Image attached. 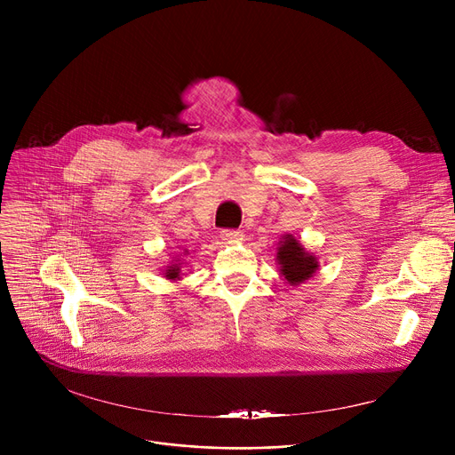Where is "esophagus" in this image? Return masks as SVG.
Listing matches in <instances>:
<instances>
[{
  "label": "esophagus",
  "instance_id": "1",
  "mask_svg": "<svg viewBox=\"0 0 455 455\" xmlns=\"http://www.w3.org/2000/svg\"><path fill=\"white\" fill-rule=\"evenodd\" d=\"M221 237L223 240L227 242V243H237L243 237V234L240 232V230H230V228H227V230H221Z\"/></svg>",
  "mask_w": 455,
  "mask_h": 455
}]
</instances>
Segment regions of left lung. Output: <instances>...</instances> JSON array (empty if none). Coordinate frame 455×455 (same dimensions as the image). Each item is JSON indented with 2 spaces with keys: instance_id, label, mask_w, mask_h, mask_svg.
Instances as JSON below:
<instances>
[{
  "instance_id": "obj_1",
  "label": "left lung",
  "mask_w": 455,
  "mask_h": 455,
  "mask_svg": "<svg viewBox=\"0 0 455 455\" xmlns=\"http://www.w3.org/2000/svg\"><path fill=\"white\" fill-rule=\"evenodd\" d=\"M276 261L280 266V275L290 285H299L304 280L312 278L319 269V261L314 254L304 251L299 240L291 234H285L283 240L278 243Z\"/></svg>"
}]
</instances>
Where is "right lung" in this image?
<instances>
[{"instance_id":"add662e5","label":"right lung","mask_w":455,"mask_h":455,"mask_svg":"<svg viewBox=\"0 0 455 455\" xmlns=\"http://www.w3.org/2000/svg\"><path fill=\"white\" fill-rule=\"evenodd\" d=\"M188 254V251H184ZM164 276L167 280H180V261L173 259L172 266H167V269L164 271Z\"/></svg>"}]
</instances>
